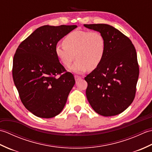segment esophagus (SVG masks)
I'll return each mask as SVG.
<instances>
[{
    "label": "esophagus",
    "instance_id": "esophagus-1",
    "mask_svg": "<svg viewBox=\"0 0 152 152\" xmlns=\"http://www.w3.org/2000/svg\"><path fill=\"white\" fill-rule=\"evenodd\" d=\"M74 78H75L76 81H78V80H80V79L82 78L81 76H77V75H75L74 76Z\"/></svg>",
    "mask_w": 152,
    "mask_h": 152
}]
</instances>
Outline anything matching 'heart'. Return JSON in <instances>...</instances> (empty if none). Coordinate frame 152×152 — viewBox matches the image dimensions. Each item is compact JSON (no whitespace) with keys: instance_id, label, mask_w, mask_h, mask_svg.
<instances>
[{"instance_id":"b5f03b06","label":"heart","mask_w":152,"mask_h":152,"mask_svg":"<svg viewBox=\"0 0 152 152\" xmlns=\"http://www.w3.org/2000/svg\"><path fill=\"white\" fill-rule=\"evenodd\" d=\"M63 45H57L55 51L63 65L70 68L71 72L82 74L88 69H96L103 59L106 51V42L99 32L74 31L67 34ZM76 56H75V55Z\"/></svg>"}]
</instances>
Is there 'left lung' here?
<instances>
[{
  "label": "left lung",
  "mask_w": 152,
  "mask_h": 152,
  "mask_svg": "<svg viewBox=\"0 0 152 152\" xmlns=\"http://www.w3.org/2000/svg\"><path fill=\"white\" fill-rule=\"evenodd\" d=\"M99 32L106 42L101 64L85 78L86 96L92 108L103 116L118 115L133 102L139 75L136 50L131 40L107 24H84Z\"/></svg>",
  "instance_id": "8db88e82"
}]
</instances>
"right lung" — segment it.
I'll return each instance as SVG.
<instances>
[{"label":"right lung","mask_w":152,"mask_h":152,"mask_svg":"<svg viewBox=\"0 0 152 152\" xmlns=\"http://www.w3.org/2000/svg\"><path fill=\"white\" fill-rule=\"evenodd\" d=\"M77 25H44L19 44L12 75L23 104L37 117L51 118L63 110L75 80L55 51L61 38ZM63 73L59 77L56 76Z\"/></svg>","instance_id":"1"}]
</instances>
